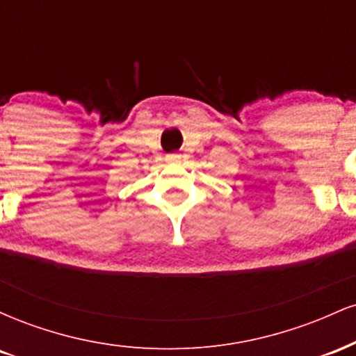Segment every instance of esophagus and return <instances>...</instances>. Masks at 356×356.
<instances>
[{"label": "esophagus", "instance_id": "obj_1", "mask_svg": "<svg viewBox=\"0 0 356 356\" xmlns=\"http://www.w3.org/2000/svg\"><path fill=\"white\" fill-rule=\"evenodd\" d=\"M179 157H181V155H177V154H172V155H169V161H177Z\"/></svg>", "mask_w": 356, "mask_h": 356}]
</instances>
